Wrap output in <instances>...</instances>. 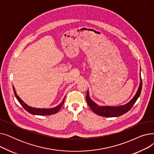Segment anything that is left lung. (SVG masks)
<instances>
[{"instance_id": "1", "label": "left lung", "mask_w": 154, "mask_h": 154, "mask_svg": "<svg viewBox=\"0 0 154 154\" xmlns=\"http://www.w3.org/2000/svg\"><path fill=\"white\" fill-rule=\"evenodd\" d=\"M142 87V81L141 76L140 74V84L137 90L135 95L134 96V97L127 103L125 105L120 106H99L95 102H94L90 97L89 95V91H87V95H86V100L87 102L88 106L91 107L92 110L95 113V114H97L100 116L102 117H117L122 116L128 111L131 110L132 106L138 99L139 96L141 93Z\"/></svg>"}]
</instances>
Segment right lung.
Returning <instances> with one entry per match:
<instances>
[{
  "label": "right lung",
  "instance_id": "1",
  "mask_svg": "<svg viewBox=\"0 0 154 154\" xmlns=\"http://www.w3.org/2000/svg\"><path fill=\"white\" fill-rule=\"evenodd\" d=\"M13 90H14V95L15 96L16 99H17V100L19 101V102L21 104V106L23 107V109H25L26 110H27L28 112H29L30 114H32V115H36V116H48V115H52V114H54L57 113L59 112V110L60 109V108L62 107V105L64 103V100L65 99H66V96L64 97L63 100H62V102L57 106L56 107H52V108H48V109H44V108H35V107H30L27 103H26L24 102L17 95V92L15 91V87L13 85Z\"/></svg>",
  "mask_w": 154,
  "mask_h": 154
}]
</instances>
